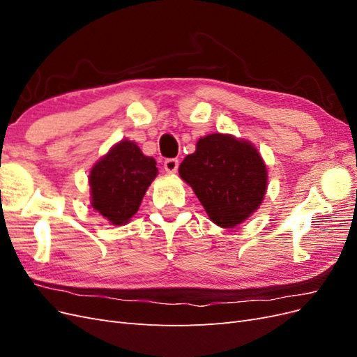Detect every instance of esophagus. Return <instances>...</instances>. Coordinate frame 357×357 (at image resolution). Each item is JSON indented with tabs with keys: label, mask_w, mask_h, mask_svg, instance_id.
Returning a JSON list of instances; mask_svg holds the SVG:
<instances>
[{
	"label": "esophagus",
	"mask_w": 357,
	"mask_h": 357,
	"mask_svg": "<svg viewBox=\"0 0 357 357\" xmlns=\"http://www.w3.org/2000/svg\"><path fill=\"white\" fill-rule=\"evenodd\" d=\"M164 168L168 174H176L178 169V159H167L164 162Z\"/></svg>",
	"instance_id": "esophagus-1"
}]
</instances>
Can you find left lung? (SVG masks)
Masks as SVG:
<instances>
[{
  "instance_id": "8db88e82",
  "label": "left lung",
  "mask_w": 357,
  "mask_h": 357,
  "mask_svg": "<svg viewBox=\"0 0 357 357\" xmlns=\"http://www.w3.org/2000/svg\"><path fill=\"white\" fill-rule=\"evenodd\" d=\"M181 180L195 192L208 219L231 229L261 207L268 169L257 149L231 134L201 137L197 150L178 167Z\"/></svg>"
}]
</instances>
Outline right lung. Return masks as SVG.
<instances>
[{
  "mask_svg": "<svg viewBox=\"0 0 357 357\" xmlns=\"http://www.w3.org/2000/svg\"><path fill=\"white\" fill-rule=\"evenodd\" d=\"M156 176V160L146 156L137 143L122 139L91 168L92 208L112 225L128 223Z\"/></svg>",
  "mask_w": 357,
  "mask_h": 357,
  "instance_id": "1",
  "label": "right lung"
}]
</instances>
